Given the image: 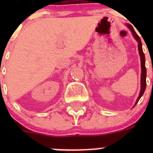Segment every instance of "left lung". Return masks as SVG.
I'll return each mask as SVG.
<instances>
[{
  "label": "left lung",
  "instance_id": "obj_1",
  "mask_svg": "<svg viewBox=\"0 0 153 153\" xmlns=\"http://www.w3.org/2000/svg\"><path fill=\"white\" fill-rule=\"evenodd\" d=\"M126 27L130 30V31L132 32V34L133 36V37L135 38V40L138 42V50H139V53H140V60H141V80H140V84H141V90L140 92V95L138 97L137 100H136V105L138 102V101L140 100V99L141 98L142 96L143 95V93L146 90V60H145V55H144V53L143 51V47H142V42L140 40V36H138L137 33H136V31L134 30L133 27H132V25H130L129 24H126Z\"/></svg>",
  "mask_w": 153,
  "mask_h": 153
}]
</instances>
